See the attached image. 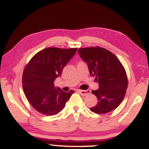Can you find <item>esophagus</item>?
Returning a JSON list of instances; mask_svg holds the SVG:
<instances>
[{
	"mask_svg": "<svg viewBox=\"0 0 149 149\" xmlns=\"http://www.w3.org/2000/svg\"><path fill=\"white\" fill-rule=\"evenodd\" d=\"M77 92L80 93L81 95H82V96H86V94H88V93H90L91 92V91L90 90H86V91H84V90H80V89H78L77 90Z\"/></svg>",
	"mask_w": 149,
	"mask_h": 149,
	"instance_id": "esophagus-1",
	"label": "esophagus"
}]
</instances>
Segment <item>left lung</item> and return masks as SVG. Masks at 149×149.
I'll return each instance as SVG.
<instances>
[{"label": "left lung", "mask_w": 149, "mask_h": 149, "mask_svg": "<svg viewBox=\"0 0 149 149\" xmlns=\"http://www.w3.org/2000/svg\"><path fill=\"white\" fill-rule=\"evenodd\" d=\"M80 57L87 63L90 74L97 80L99 88L92 93L98 103L91 111L105 114L118 108L126 93L128 86L127 73L118 58L106 48L87 47L79 48Z\"/></svg>", "instance_id": "left-lung-1"}]
</instances>
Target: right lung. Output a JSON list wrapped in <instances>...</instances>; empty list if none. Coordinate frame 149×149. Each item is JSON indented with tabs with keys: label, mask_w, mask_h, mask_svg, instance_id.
Instances as JSON below:
<instances>
[{
	"label": "right lung",
	"mask_w": 149,
	"mask_h": 149,
	"mask_svg": "<svg viewBox=\"0 0 149 149\" xmlns=\"http://www.w3.org/2000/svg\"><path fill=\"white\" fill-rule=\"evenodd\" d=\"M77 48H46L33 56L25 67L22 87L31 106L38 113L54 115L65 106L74 92H64L54 86V81L61 77L63 68L76 53Z\"/></svg>",
	"instance_id": "obj_1"
}]
</instances>
